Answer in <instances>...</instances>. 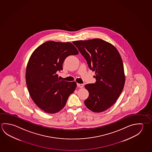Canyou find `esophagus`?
Listing matches in <instances>:
<instances>
[{
	"mask_svg": "<svg viewBox=\"0 0 152 152\" xmlns=\"http://www.w3.org/2000/svg\"><path fill=\"white\" fill-rule=\"evenodd\" d=\"M77 85L78 87H79V88H83V86H84L83 84H79V83H77Z\"/></svg>",
	"mask_w": 152,
	"mask_h": 152,
	"instance_id": "34e87169",
	"label": "esophagus"
}]
</instances>
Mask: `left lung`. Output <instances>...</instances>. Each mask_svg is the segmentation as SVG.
Instances as JSON below:
<instances>
[{
  "instance_id": "1",
  "label": "left lung",
  "mask_w": 152,
  "mask_h": 152,
  "mask_svg": "<svg viewBox=\"0 0 152 152\" xmlns=\"http://www.w3.org/2000/svg\"><path fill=\"white\" fill-rule=\"evenodd\" d=\"M73 44L84 57L89 68L96 72V83L85 85L89 92L85 106L95 113L104 112L114 104L124 86L121 56L115 46L101 39L77 40Z\"/></svg>"
}]
</instances>
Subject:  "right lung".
Listing matches in <instances>:
<instances>
[{
	"instance_id": "right-lung-1",
	"label": "right lung",
	"mask_w": 152,
	"mask_h": 152,
	"mask_svg": "<svg viewBox=\"0 0 152 152\" xmlns=\"http://www.w3.org/2000/svg\"><path fill=\"white\" fill-rule=\"evenodd\" d=\"M78 51L69 42L48 41L34 51L27 64L26 80L32 100L39 108L50 114L60 111L76 88L75 82L60 80L58 71L67 56Z\"/></svg>"
}]
</instances>
